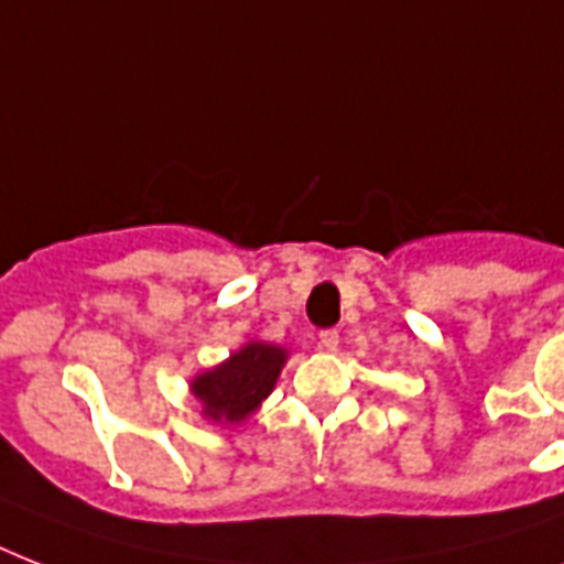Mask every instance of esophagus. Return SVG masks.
<instances>
[{
	"label": "esophagus",
	"instance_id": "obj_1",
	"mask_svg": "<svg viewBox=\"0 0 564 564\" xmlns=\"http://www.w3.org/2000/svg\"><path fill=\"white\" fill-rule=\"evenodd\" d=\"M336 348H339V334H336V330H322V334H318V351L334 354Z\"/></svg>",
	"mask_w": 564,
	"mask_h": 564
}]
</instances>
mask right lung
<instances>
[{"mask_svg":"<svg viewBox=\"0 0 564 564\" xmlns=\"http://www.w3.org/2000/svg\"><path fill=\"white\" fill-rule=\"evenodd\" d=\"M290 351L281 345L251 339L239 345L228 360L213 369H204L189 380V392L198 401L202 419L234 427L260 410V403L272 394Z\"/></svg>","mask_w":564,"mask_h":564,"instance_id":"obj_1","label":"right lung"}]
</instances>
